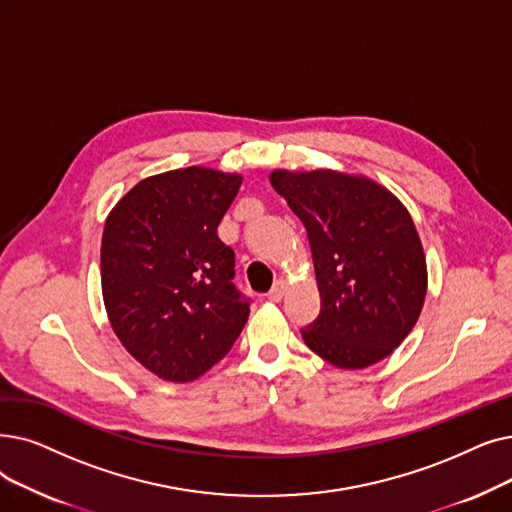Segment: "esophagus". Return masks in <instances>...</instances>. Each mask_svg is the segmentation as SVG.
<instances>
[{
  "label": "esophagus",
  "instance_id": "obj_1",
  "mask_svg": "<svg viewBox=\"0 0 512 512\" xmlns=\"http://www.w3.org/2000/svg\"><path fill=\"white\" fill-rule=\"evenodd\" d=\"M284 293H286V282L284 280H276L274 286H272V291L268 293V299L270 301H280L284 297Z\"/></svg>",
  "mask_w": 512,
  "mask_h": 512
}]
</instances>
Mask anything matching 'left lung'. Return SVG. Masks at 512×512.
<instances>
[{
  "instance_id": "8db88e82",
  "label": "left lung",
  "mask_w": 512,
  "mask_h": 512,
  "mask_svg": "<svg viewBox=\"0 0 512 512\" xmlns=\"http://www.w3.org/2000/svg\"><path fill=\"white\" fill-rule=\"evenodd\" d=\"M303 221L320 291L305 345L337 368L385 360L414 328L427 295V261L410 213L366 177L337 171L270 175Z\"/></svg>"
}]
</instances>
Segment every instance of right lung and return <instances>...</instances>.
Returning <instances> with one entry per match:
<instances>
[{
  "mask_svg": "<svg viewBox=\"0 0 512 512\" xmlns=\"http://www.w3.org/2000/svg\"><path fill=\"white\" fill-rule=\"evenodd\" d=\"M242 184L205 167L152 175L108 215L102 293L125 349L165 381L188 383L232 349L251 299L217 226Z\"/></svg>",
  "mask_w": 512,
  "mask_h": 512,
  "instance_id": "obj_1",
  "label": "right lung"
}]
</instances>
